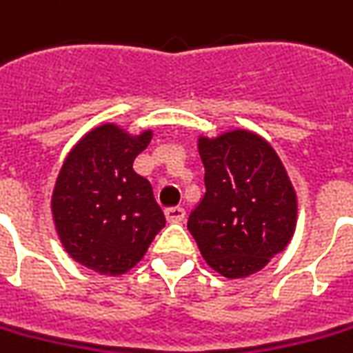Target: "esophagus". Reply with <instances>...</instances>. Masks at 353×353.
<instances>
[{
	"instance_id": "1",
	"label": "esophagus",
	"mask_w": 353,
	"mask_h": 353,
	"mask_svg": "<svg viewBox=\"0 0 353 353\" xmlns=\"http://www.w3.org/2000/svg\"><path fill=\"white\" fill-rule=\"evenodd\" d=\"M166 220L168 222H172V224H179V222L185 220V210L181 207L166 208Z\"/></svg>"
}]
</instances>
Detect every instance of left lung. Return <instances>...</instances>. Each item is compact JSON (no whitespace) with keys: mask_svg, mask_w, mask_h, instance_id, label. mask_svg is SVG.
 Returning <instances> with one entry per match:
<instances>
[{"mask_svg":"<svg viewBox=\"0 0 353 353\" xmlns=\"http://www.w3.org/2000/svg\"><path fill=\"white\" fill-rule=\"evenodd\" d=\"M205 196L187 228L201 255L226 278L255 274L284 251L296 230L297 201L274 148L249 131L199 139Z\"/></svg>","mask_w":353,"mask_h":353,"instance_id":"left-lung-1","label":"left lung"}]
</instances>
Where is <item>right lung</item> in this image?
I'll return each instance as SVG.
<instances>
[{"mask_svg": "<svg viewBox=\"0 0 353 353\" xmlns=\"http://www.w3.org/2000/svg\"><path fill=\"white\" fill-rule=\"evenodd\" d=\"M152 131L131 137L106 123L86 133L57 176L52 212L65 251L100 274H123L166 226L150 181L133 170Z\"/></svg>", "mask_w": 353, "mask_h": 353, "instance_id": "obj_1", "label": "right lung"}]
</instances>
